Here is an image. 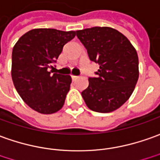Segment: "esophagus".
Wrapping results in <instances>:
<instances>
[{
  "label": "esophagus",
  "mask_w": 160,
  "mask_h": 160,
  "mask_svg": "<svg viewBox=\"0 0 160 160\" xmlns=\"http://www.w3.org/2000/svg\"><path fill=\"white\" fill-rule=\"evenodd\" d=\"M78 77H77V76H73V75L71 76V78H72V80H73V81L77 80V79H78Z\"/></svg>",
  "instance_id": "obj_1"
}]
</instances>
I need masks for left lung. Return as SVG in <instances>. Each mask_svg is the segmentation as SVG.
<instances>
[{
	"mask_svg": "<svg viewBox=\"0 0 160 160\" xmlns=\"http://www.w3.org/2000/svg\"><path fill=\"white\" fill-rule=\"evenodd\" d=\"M77 36L86 48L90 60L100 65L97 78H89L82 98L93 112H114L130 98L137 84V51L126 36L110 27L78 30Z\"/></svg>",
	"mask_w": 160,
	"mask_h": 160,
	"instance_id": "1",
	"label": "left lung"
}]
</instances>
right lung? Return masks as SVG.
Instances as JSON below:
<instances>
[{
	"label": "right lung",
	"instance_id": "right-lung-1",
	"mask_svg": "<svg viewBox=\"0 0 160 160\" xmlns=\"http://www.w3.org/2000/svg\"><path fill=\"white\" fill-rule=\"evenodd\" d=\"M76 31L34 28L19 38L13 48L11 77L24 103L42 114L60 111L71 83L70 76L49 71L65 43Z\"/></svg>",
	"mask_w": 160,
	"mask_h": 160
}]
</instances>
